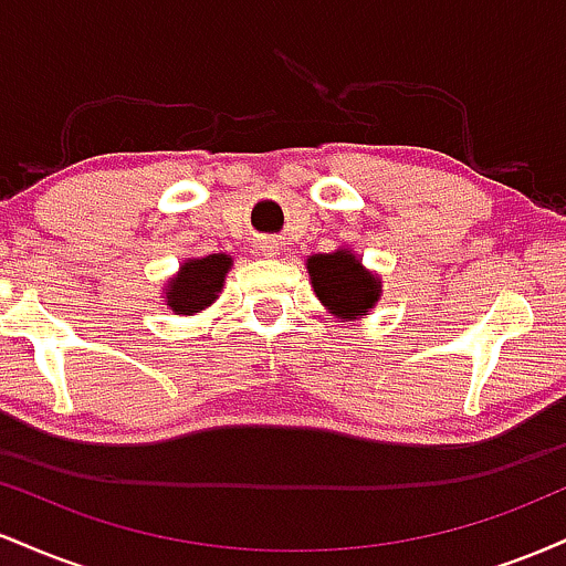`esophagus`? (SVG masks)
<instances>
[{"mask_svg":"<svg viewBox=\"0 0 566 566\" xmlns=\"http://www.w3.org/2000/svg\"><path fill=\"white\" fill-rule=\"evenodd\" d=\"M261 252H263V255H265V258H274V255H276V252H279V242H276V239L265 237V239H263V242H261Z\"/></svg>","mask_w":566,"mask_h":566,"instance_id":"1","label":"esophagus"}]
</instances>
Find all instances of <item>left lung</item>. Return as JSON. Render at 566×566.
<instances>
[{
    "label": "left lung",
    "instance_id": "8db88e82",
    "mask_svg": "<svg viewBox=\"0 0 566 566\" xmlns=\"http://www.w3.org/2000/svg\"><path fill=\"white\" fill-rule=\"evenodd\" d=\"M308 274L316 297L343 319L365 316L380 297V282L361 269L350 252H327L308 258Z\"/></svg>",
    "mask_w": 566,
    "mask_h": 566
}]
</instances>
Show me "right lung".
<instances>
[{
    "label": "right lung",
    "instance_id": "1",
    "mask_svg": "<svg viewBox=\"0 0 566 566\" xmlns=\"http://www.w3.org/2000/svg\"><path fill=\"white\" fill-rule=\"evenodd\" d=\"M231 269L229 255H210L188 261L167 290V305L175 314H197L218 297L223 279Z\"/></svg>",
    "mask_w": 566,
    "mask_h": 566
}]
</instances>
